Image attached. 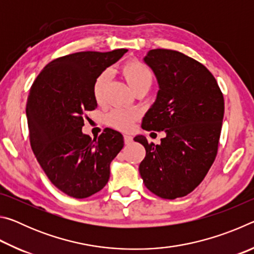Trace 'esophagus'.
Returning <instances> with one entry per match:
<instances>
[{"mask_svg": "<svg viewBox=\"0 0 254 254\" xmlns=\"http://www.w3.org/2000/svg\"><path fill=\"white\" fill-rule=\"evenodd\" d=\"M124 142H126V144H130L132 142V136L128 134H124Z\"/></svg>", "mask_w": 254, "mask_h": 254, "instance_id": "esophagus-1", "label": "esophagus"}]
</instances>
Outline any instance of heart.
I'll return each instance as SVG.
<instances>
[{"label": "heart", "instance_id": "1", "mask_svg": "<svg viewBox=\"0 0 254 254\" xmlns=\"http://www.w3.org/2000/svg\"><path fill=\"white\" fill-rule=\"evenodd\" d=\"M122 74L127 79V84L133 91L139 89H149L153 81V75L147 66L143 64L132 62L127 64L122 68ZM110 79V72L103 71L97 76L93 85V96L97 104H102L105 98V88ZM136 119V113L127 109H115L111 111L105 117V122L110 127L121 131H127L131 128L133 122Z\"/></svg>", "mask_w": 254, "mask_h": 254}]
</instances>
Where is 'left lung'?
Returning a JSON list of instances; mask_svg holds the SVG:
<instances>
[{"mask_svg": "<svg viewBox=\"0 0 254 254\" xmlns=\"http://www.w3.org/2000/svg\"><path fill=\"white\" fill-rule=\"evenodd\" d=\"M143 63L158 83L156 101L142 120L144 130L165 131L159 144L143 135L139 171L144 186L165 199L186 196L208 173L217 153L224 98L216 79L200 63L179 51L149 50Z\"/></svg>", "mask_w": 254, "mask_h": 254, "instance_id": "left-lung-1", "label": "left lung"}]
</instances>
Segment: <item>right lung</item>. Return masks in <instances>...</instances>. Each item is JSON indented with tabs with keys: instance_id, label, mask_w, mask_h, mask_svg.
Wrapping results in <instances>:
<instances>
[{
	"instance_id": "obj_1",
	"label": "right lung",
	"mask_w": 254,
	"mask_h": 254,
	"mask_svg": "<svg viewBox=\"0 0 254 254\" xmlns=\"http://www.w3.org/2000/svg\"><path fill=\"white\" fill-rule=\"evenodd\" d=\"M127 51H81L57 58L30 89L25 112L34 156L50 182L74 198H86L105 186L111 162L124 145L118 131L107 127L96 140L81 127L85 112L97 107L94 81Z\"/></svg>"
}]
</instances>
